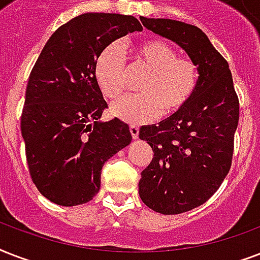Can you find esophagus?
<instances>
[{
  "label": "esophagus",
  "mask_w": 260,
  "mask_h": 260,
  "mask_svg": "<svg viewBox=\"0 0 260 260\" xmlns=\"http://www.w3.org/2000/svg\"><path fill=\"white\" fill-rule=\"evenodd\" d=\"M129 132L132 139H138L139 138V128L136 125H131L129 126Z\"/></svg>",
  "instance_id": "34e87169"
}]
</instances>
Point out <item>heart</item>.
Segmentation results:
<instances>
[{
  "mask_svg": "<svg viewBox=\"0 0 260 260\" xmlns=\"http://www.w3.org/2000/svg\"><path fill=\"white\" fill-rule=\"evenodd\" d=\"M135 69L144 71L136 90L139 94L114 102L112 114L131 124L171 117L185 108L196 93L200 71L196 62L178 56V51L159 39H146L132 47ZM94 78L108 100H116L125 90L124 59L116 44L105 47L94 63Z\"/></svg>",
  "mask_w": 260,
  "mask_h": 260,
  "instance_id": "b5f03b06",
  "label": "heart"
}]
</instances>
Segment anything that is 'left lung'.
Returning a JSON list of instances; mask_svg holds the SVG:
<instances>
[{
    "mask_svg": "<svg viewBox=\"0 0 260 260\" xmlns=\"http://www.w3.org/2000/svg\"><path fill=\"white\" fill-rule=\"evenodd\" d=\"M140 21L182 47L200 71L196 93L179 113L139 131L154 151L139 181L142 201L158 213H183L208 201L230 171L239 98L228 62L200 28L170 18Z\"/></svg>",
    "mask_w": 260,
    "mask_h": 260,
    "instance_id": "left-lung-1",
    "label": "left lung"
}]
</instances>
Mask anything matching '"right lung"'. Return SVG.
I'll return each mask as SVG.
<instances>
[{
  "instance_id": "1",
  "label": "right lung",
  "mask_w": 260,
  "mask_h": 260,
  "mask_svg": "<svg viewBox=\"0 0 260 260\" xmlns=\"http://www.w3.org/2000/svg\"><path fill=\"white\" fill-rule=\"evenodd\" d=\"M142 24L134 16L85 13L55 30L30 71L21 134L32 181L50 201L82 205L98 193L104 163L132 140L94 78L98 54Z\"/></svg>"
}]
</instances>
